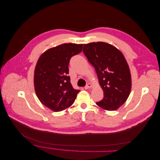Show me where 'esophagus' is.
<instances>
[{
	"mask_svg": "<svg viewBox=\"0 0 160 160\" xmlns=\"http://www.w3.org/2000/svg\"><path fill=\"white\" fill-rule=\"evenodd\" d=\"M92 85L91 84H90V83H88V84L85 86V89H88L91 88H92Z\"/></svg>",
	"mask_w": 160,
	"mask_h": 160,
	"instance_id": "1",
	"label": "esophagus"
}]
</instances>
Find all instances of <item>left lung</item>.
Returning a JSON list of instances; mask_svg holds the SVG:
<instances>
[{
  "mask_svg": "<svg viewBox=\"0 0 160 160\" xmlns=\"http://www.w3.org/2000/svg\"><path fill=\"white\" fill-rule=\"evenodd\" d=\"M83 53L97 72L104 97L97 105L113 111L128 98L132 87L130 69L123 53L109 43L98 42L84 44Z\"/></svg>",
  "mask_w": 160,
  "mask_h": 160,
  "instance_id": "obj_1",
  "label": "left lung"
}]
</instances>
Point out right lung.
I'll return each instance as SVG.
<instances>
[{
	"instance_id": "1",
	"label": "right lung",
	"mask_w": 160,
	"mask_h": 160,
	"mask_svg": "<svg viewBox=\"0 0 160 160\" xmlns=\"http://www.w3.org/2000/svg\"><path fill=\"white\" fill-rule=\"evenodd\" d=\"M83 44L63 43L51 48L39 57L35 69L34 87L40 102L53 112L71 107L79 90L71 83V58L81 52Z\"/></svg>"
}]
</instances>
